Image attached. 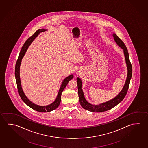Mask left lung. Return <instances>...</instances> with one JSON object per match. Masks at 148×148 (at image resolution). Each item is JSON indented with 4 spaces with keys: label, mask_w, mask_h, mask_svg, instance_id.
<instances>
[{
    "label": "left lung",
    "mask_w": 148,
    "mask_h": 148,
    "mask_svg": "<svg viewBox=\"0 0 148 148\" xmlns=\"http://www.w3.org/2000/svg\"><path fill=\"white\" fill-rule=\"evenodd\" d=\"M112 35L113 37L114 41L120 48H121L123 50L125 62L127 66V75L126 79L125 81L124 85L123 86V88H122V90L120 91V92L115 98L102 103L99 104L98 105H93L89 103L88 101L86 100L82 90V81L79 78H77L76 80L77 82L78 93L80 105L84 109L88 110L89 111L102 112L111 109L119 103L124 99L126 95L127 91L128 89L130 81L132 76V66L130 62L129 54L127 48L126 47L124 43L122 42V40L117 36L115 33H113Z\"/></svg>",
    "instance_id": "1"
}]
</instances>
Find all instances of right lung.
Here are the masks:
<instances>
[{"mask_svg":"<svg viewBox=\"0 0 148 148\" xmlns=\"http://www.w3.org/2000/svg\"><path fill=\"white\" fill-rule=\"evenodd\" d=\"M47 29H39L37 31L35 32L31 37H30L29 39L26 40L25 42L23 45V47L21 49V51L20 52V55L18 56V59L16 63V67H15V77H16V82L17 84V87L18 89V93L20 96L22 100H23L24 102L29 106L31 108L33 109L35 111L40 112H47L52 111L56 109H57L58 107L59 106L61 100V94L63 91L65 87L68 85V83L70 80H71L73 78V74L69 75L67 77L65 78L63 80L62 83L61 84V85L60 87L58 93L57 98L56 99L55 101L52 103L50 104L48 106H39L36 104L34 103L32 101H30L27 97H26L25 93H24L23 90L21 86V80H20V65H21L22 59L24 57V56L27 50L29 48V46L32 42H33L35 38L37 37L39 35V33L46 31Z\"/></svg>","mask_w":148,"mask_h":148,"instance_id":"add662e5","label":"right lung"}]
</instances>
